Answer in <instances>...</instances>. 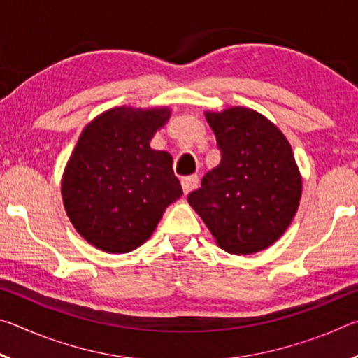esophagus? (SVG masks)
Segmentation results:
<instances>
[{
  "instance_id": "esophagus-1",
  "label": "esophagus",
  "mask_w": 358,
  "mask_h": 358,
  "mask_svg": "<svg viewBox=\"0 0 358 358\" xmlns=\"http://www.w3.org/2000/svg\"><path fill=\"white\" fill-rule=\"evenodd\" d=\"M197 183H199V177H197V175H187V177L181 178V187H183V192H185V194L192 191L194 187L197 186Z\"/></svg>"
}]
</instances>
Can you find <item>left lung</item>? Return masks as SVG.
Instances as JSON below:
<instances>
[{
    "label": "left lung",
    "instance_id": "left-lung-1",
    "mask_svg": "<svg viewBox=\"0 0 358 358\" xmlns=\"http://www.w3.org/2000/svg\"><path fill=\"white\" fill-rule=\"evenodd\" d=\"M205 118L221 162L187 202L224 251H262L286 232L299 210L301 173L292 147L275 123L252 108L207 110Z\"/></svg>",
    "mask_w": 358,
    "mask_h": 358
}]
</instances>
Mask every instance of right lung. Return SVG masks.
I'll return each mask as SVG.
<instances>
[{
    "label": "right lung",
    "mask_w": 358,
    "mask_h": 358,
    "mask_svg": "<svg viewBox=\"0 0 358 358\" xmlns=\"http://www.w3.org/2000/svg\"><path fill=\"white\" fill-rule=\"evenodd\" d=\"M171 113L169 107H113L78 137L63 172L62 197L72 226L98 250L134 251L183 196L172 155L150 147Z\"/></svg>",
    "instance_id": "1"
}]
</instances>
